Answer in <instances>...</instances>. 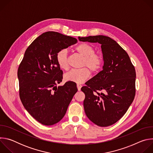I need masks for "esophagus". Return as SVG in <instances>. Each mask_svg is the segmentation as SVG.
I'll return each instance as SVG.
<instances>
[{
  "mask_svg": "<svg viewBox=\"0 0 153 153\" xmlns=\"http://www.w3.org/2000/svg\"><path fill=\"white\" fill-rule=\"evenodd\" d=\"M77 90H78L79 91H80V89H81V88H82V85H81L80 84H79V83H77Z\"/></svg>",
  "mask_w": 153,
  "mask_h": 153,
  "instance_id": "esophagus-1",
  "label": "esophagus"
}]
</instances>
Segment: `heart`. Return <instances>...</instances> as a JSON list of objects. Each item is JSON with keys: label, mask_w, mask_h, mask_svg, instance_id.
Instances as JSON below:
<instances>
[{"label": "heart", "mask_w": 153, "mask_h": 153, "mask_svg": "<svg viewBox=\"0 0 153 153\" xmlns=\"http://www.w3.org/2000/svg\"><path fill=\"white\" fill-rule=\"evenodd\" d=\"M75 50L83 57L82 67H87L93 73L99 71L103 64V57L100 54L94 53L95 50L93 46L88 43H82L77 45ZM56 61L61 69L67 70L69 67L67 51L65 50L59 51L56 55ZM90 74L89 70L86 67L79 70H72L64 75V79L68 82L82 83L88 78Z\"/></svg>", "instance_id": "1"}]
</instances>
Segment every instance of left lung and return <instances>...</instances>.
Wrapping results in <instances>:
<instances>
[{"mask_svg": "<svg viewBox=\"0 0 153 153\" xmlns=\"http://www.w3.org/2000/svg\"><path fill=\"white\" fill-rule=\"evenodd\" d=\"M78 39L101 45L103 70L86 82L81 90L85 94L86 116L99 126H110L123 117L134 99V67L127 53L110 37L99 35Z\"/></svg>", "mask_w": 153, "mask_h": 153, "instance_id": "1", "label": "left lung"}]
</instances>
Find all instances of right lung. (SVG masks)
<instances>
[{"label":"right lung","instance_id":"1","mask_svg":"<svg viewBox=\"0 0 153 153\" xmlns=\"http://www.w3.org/2000/svg\"><path fill=\"white\" fill-rule=\"evenodd\" d=\"M77 42L74 37L57 32L43 33L28 47L19 65L20 99L29 114L42 125L59 122L77 91L73 82L56 86L63 79L57 53Z\"/></svg>","mask_w":153,"mask_h":153}]
</instances>
